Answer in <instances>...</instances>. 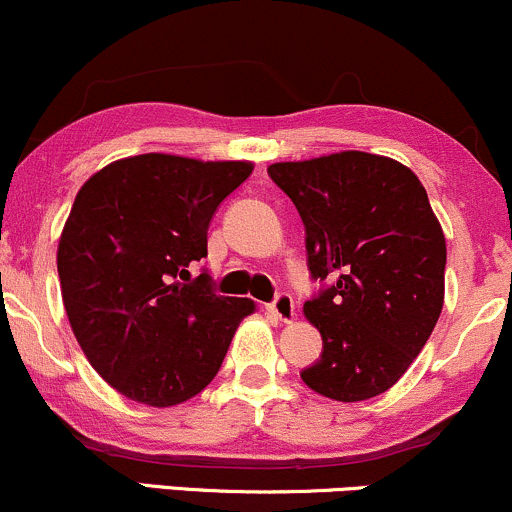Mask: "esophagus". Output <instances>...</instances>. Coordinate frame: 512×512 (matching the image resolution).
<instances>
[{
    "instance_id": "34e87169",
    "label": "esophagus",
    "mask_w": 512,
    "mask_h": 512,
    "mask_svg": "<svg viewBox=\"0 0 512 512\" xmlns=\"http://www.w3.org/2000/svg\"><path fill=\"white\" fill-rule=\"evenodd\" d=\"M270 311L277 316L279 321H292L294 319V299L292 294H277L274 301L270 304Z\"/></svg>"
}]
</instances>
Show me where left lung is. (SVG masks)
Instances as JSON below:
<instances>
[{"mask_svg": "<svg viewBox=\"0 0 512 512\" xmlns=\"http://www.w3.org/2000/svg\"><path fill=\"white\" fill-rule=\"evenodd\" d=\"M304 223L306 265L324 282L304 304L324 351L301 380L360 402L390 390L437 326L446 242L417 176L400 161L341 152L267 169Z\"/></svg>", "mask_w": 512, "mask_h": 512, "instance_id": "obj_1", "label": "left lung"}]
</instances>
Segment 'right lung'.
<instances>
[{"label": "right lung", "mask_w": 512, "mask_h": 512, "mask_svg": "<svg viewBox=\"0 0 512 512\" xmlns=\"http://www.w3.org/2000/svg\"><path fill=\"white\" fill-rule=\"evenodd\" d=\"M252 174L250 161L139 154L85 181L58 242L68 321L117 392L149 407L191 400L218 375L250 299L220 297L208 225Z\"/></svg>", "instance_id": "right-lung-1"}]
</instances>
